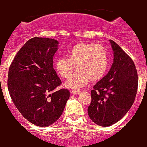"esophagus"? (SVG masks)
<instances>
[{
  "instance_id": "obj_1",
  "label": "esophagus",
  "mask_w": 147,
  "mask_h": 147,
  "mask_svg": "<svg viewBox=\"0 0 147 147\" xmlns=\"http://www.w3.org/2000/svg\"><path fill=\"white\" fill-rule=\"evenodd\" d=\"M71 93L73 94V95H78V94L81 93L80 90H72Z\"/></svg>"
}]
</instances>
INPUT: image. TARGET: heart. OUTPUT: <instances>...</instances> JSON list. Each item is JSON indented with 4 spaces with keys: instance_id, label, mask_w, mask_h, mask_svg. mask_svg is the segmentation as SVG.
<instances>
[{
    "instance_id": "heart-1",
    "label": "heart",
    "mask_w": 147,
    "mask_h": 147,
    "mask_svg": "<svg viewBox=\"0 0 147 147\" xmlns=\"http://www.w3.org/2000/svg\"><path fill=\"white\" fill-rule=\"evenodd\" d=\"M68 58L59 57L55 62V68L61 77L68 78L76 70L78 71L70 77L65 86L79 90L89 82H97L104 77L109 65V57L102 45L92 43H79L67 52Z\"/></svg>"
}]
</instances>
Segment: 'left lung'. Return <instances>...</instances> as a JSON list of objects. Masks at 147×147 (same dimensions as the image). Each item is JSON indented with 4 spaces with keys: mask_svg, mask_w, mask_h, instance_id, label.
Here are the masks:
<instances>
[{
    "mask_svg": "<svg viewBox=\"0 0 147 147\" xmlns=\"http://www.w3.org/2000/svg\"><path fill=\"white\" fill-rule=\"evenodd\" d=\"M109 41L113 63L107 75L93 86L88 108L91 120L101 126L113 125L125 115L134 102L138 86L133 61L115 42Z\"/></svg>",
    "mask_w": 147,
    "mask_h": 147,
    "instance_id": "8db88e82",
    "label": "left lung"
}]
</instances>
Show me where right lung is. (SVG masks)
Here are the masks:
<instances>
[{
	"label": "right lung",
	"instance_id": "obj_1",
	"mask_svg": "<svg viewBox=\"0 0 147 147\" xmlns=\"http://www.w3.org/2000/svg\"><path fill=\"white\" fill-rule=\"evenodd\" d=\"M58 44L52 38L34 37L20 49L8 72V90L15 106L27 120L41 127L56 122L70 97L68 89L55 90L61 84L53 68Z\"/></svg>",
	"mask_w": 147,
	"mask_h": 147
}]
</instances>
